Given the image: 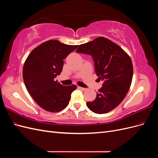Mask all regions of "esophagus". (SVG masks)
<instances>
[{
    "label": "esophagus",
    "instance_id": "obj_1",
    "mask_svg": "<svg viewBox=\"0 0 158 158\" xmlns=\"http://www.w3.org/2000/svg\"><path fill=\"white\" fill-rule=\"evenodd\" d=\"M78 88H79L80 90H82V91H85V90L87 89L86 88H82V87H78Z\"/></svg>",
    "mask_w": 158,
    "mask_h": 158
}]
</instances>
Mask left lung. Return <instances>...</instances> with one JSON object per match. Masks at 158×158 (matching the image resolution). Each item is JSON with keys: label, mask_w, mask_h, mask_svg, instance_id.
<instances>
[{"label": "left lung", "mask_w": 158, "mask_h": 158, "mask_svg": "<svg viewBox=\"0 0 158 158\" xmlns=\"http://www.w3.org/2000/svg\"><path fill=\"white\" fill-rule=\"evenodd\" d=\"M76 52L92 56L95 74L103 82L94 101L86 103L88 107L98 114L112 111L122 102L131 86L133 66L130 56L103 37L80 45Z\"/></svg>", "instance_id": "obj_1"}]
</instances>
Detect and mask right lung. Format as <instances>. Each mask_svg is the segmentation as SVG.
<instances>
[{"instance_id": "obj_1", "label": "right lung", "mask_w": 158, "mask_h": 158, "mask_svg": "<svg viewBox=\"0 0 158 158\" xmlns=\"http://www.w3.org/2000/svg\"><path fill=\"white\" fill-rule=\"evenodd\" d=\"M78 45L57 40L43 43L26 59L23 69L26 87L34 101L49 112H59L68 106L76 85H63L55 81L63 70V60Z\"/></svg>"}]
</instances>
